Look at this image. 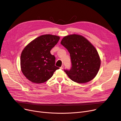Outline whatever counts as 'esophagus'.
<instances>
[{
    "mask_svg": "<svg viewBox=\"0 0 121 121\" xmlns=\"http://www.w3.org/2000/svg\"><path fill=\"white\" fill-rule=\"evenodd\" d=\"M63 67H63V65H62V66L60 67V69H61V70H62V69H63Z\"/></svg>",
    "mask_w": 121,
    "mask_h": 121,
    "instance_id": "obj_1",
    "label": "esophagus"
}]
</instances>
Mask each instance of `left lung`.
<instances>
[{
	"mask_svg": "<svg viewBox=\"0 0 121 121\" xmlns=\"http://www.w3.org/2000/svg\"><path fill=\"white\" fill-rule=\"evenodd\" d=\"M60 43L70 53L72 67L64 72L73 81L84 83L94 79L97 74L101 60L97 51L83 36L72 34L64 37Z\"/></svg>",
	"mask_w": 121,
	"mask_h": 121,
	"instance_id": "1",
	"label": "left lung"
}]
</instances>
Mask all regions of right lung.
I'll list each match as a JSON object with an SVG mask.
<instances>
[{
  "label": "right lung",
  "mask_w": 121,
  "mask_h": 121,
  "mask_svg": "<svg viewBox=\"0 0 121 121\" xmlns=\"http://www.w3.org/2000/svg\"><path fill=\"white\" fill-rule=\"evenodd\" d=\"M56 35H41L32 41L23 50L20 57L21 71L32 82L43 83L50 79L56 70L55 57L51 49L59 42Z\"/></svg>",
  "instance_id": "1"
}]
</instances>
